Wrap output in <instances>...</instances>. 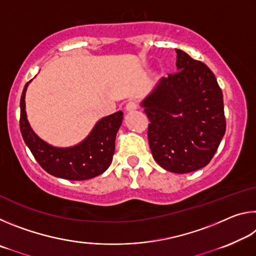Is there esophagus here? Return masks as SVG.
Listing matches in <instances>:
<instances>
[{
    "label": "esophagus",
    "instance_id": "obj_1",
    "mask_svg": "<svg viewBox=\"0 0 256 256\" xmlns=\"http://www.w3.org/2000/svg\"><path fill=\"white\" fill-rule=\"evenodd\" d=\"M138 110V105L136 102H128L126 105H125V110L128 112H136Z\"/></svg>",
    "mask_w": 256,
    "mask_h": 256
}]
</instances>
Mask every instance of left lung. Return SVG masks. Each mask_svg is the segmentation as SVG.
<instances>
[{
	"label": "left lung",
	"mask_w": 256,
	"mask_h": 256,
	"mask_svg": "<svg viewBox=\"0 0 256 256\" xmlns=\"http://www.w3.org/2000/svg\"><path fill=\"white\" fill-rule=\"evenodd\" d=\"M177 72L162 78L141 107L148 140L164 170L186 174L206 166L226 132L222 89L204 63L176 50Z\"/></svg>",
	"instance_id": "obj_1"
}]
</instances>
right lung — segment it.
<instances>
[{
    "instance_id": "obj_1",
    "label": "right lung",
    "mask_w": 256,
    "mask_h": 256,
    "mask_svg": "<svg viewBox=\"0 0 256 256\" xmlns=\"http://www.w3.org/2000/svg\"><path fill=\"white\" fill-rule=\"evenodd\" d=\"M29 84L24 86L20 99V131L38 164L48 174L68 180H90L102 174L112 164L123 112L99 120L80 144L66 148L54 146L38 136L28 122L24 99Z\"/></svg>"
}]
</instances>
